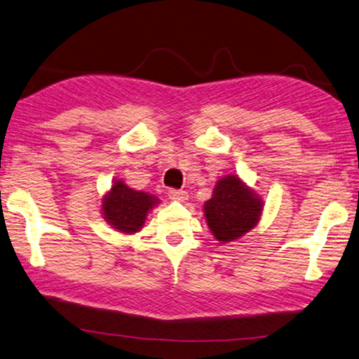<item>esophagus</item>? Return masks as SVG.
<instances>
[{
  "instance_id": "esophagus-1",
  "label": "esophagus",
  "mask_w": 359,
  "mask_h": 359,
  "mask_svg": "<svg viewBox=\"0 0 359 359\" xmlns=\"http://www.w3.org/2000/svg\"><path fill=\"white\" fill-rule=\"evenodd\" d=\"M168 197L176 202H184V201H187V192L181 191V189H170Z\"/></svg>"
}]
</instances>
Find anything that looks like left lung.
<instances>
[{"label":"left lung","instance_id":"8db88e82","mask_svg":"<svg viewBox=\"0 0 359 359\" xmlns=\"http://www.w3.org/2000/svg\"><path fill=\"white\" fill-rule=\"evenodd\" d=\"M205 218L216 240L233 242L250 232L261 218L262 201L237 175H227L205 202Z\"/></svg>","mask_w":359,"mask_h":359}]
</instances>
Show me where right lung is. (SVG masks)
I'll return each mask as SVG.
<instances>
[{"instance_id":"right-lung-1","label":"right lung","mask_w":359,"mask_h":359,"mask_svg":"<svg viewBox=\"0 0 359 359\" xmlns=\"http://www.w3.org/2000/svg\"><path fill=\"white\" fill-rule=\"evenodd\" d=\"M157 203L156 196L130 189L122 181H114L111 191L103 197L102 211L104 219L117 231L135 233L143 227L146 215Z\"/></svg>"}]
</instances>
